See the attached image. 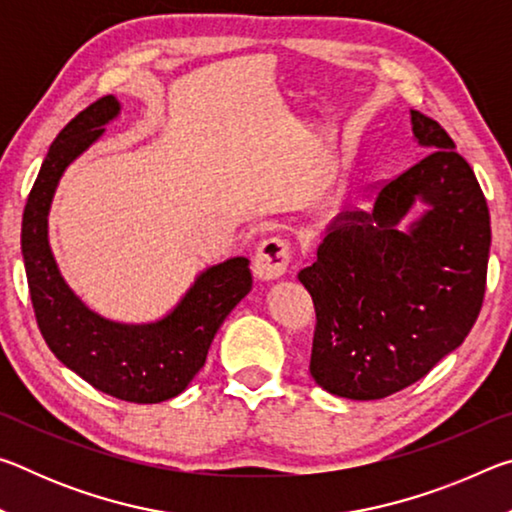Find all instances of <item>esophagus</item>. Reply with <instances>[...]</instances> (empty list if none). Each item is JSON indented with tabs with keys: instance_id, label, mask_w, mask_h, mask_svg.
Here are the masks:
<instances>
[{
	"instance_id": "esophagus-1",
	"label": "esophagus",
	"mask_w": 512,
	"mask_h": 512,
	"mask_svg": "<svg viewBox=\"0 0 512 512\" xmlns=\"http://www.w3.org/2000/svg\"><path fill=\"white\" fill-rule=\"evenodd\" d=\"M291 255H293V248L287 239H280V237L266 239L257 248L253 271L259 280L264 282L280 280V277L287 275L289 271Z\"/></svg>"
}]
</instances>
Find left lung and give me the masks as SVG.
Masks as SVG:
<instances>
[{
    "instance_id": "8db88e82",
    "label": "left lung",
    "mask_w": 512,
    "mask_h": 512,
    "mask_svg": "<svg viewBox=\"0 0 512 512\" xmlns=\"http://www.w3.org/2000/svg\"><path fill=\"white\" fill-rule=\"evenodd\" d=\"M429 155L379 187L366 212L325 228L298 280L314 298L309 372L348 400H381L422 379L470 334L490 255L488 203L438 121L411 110ZM415 204L423 212L406 229Z\"/></svg>"
}]
</instances>
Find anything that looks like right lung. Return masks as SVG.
<instances>
[{
	"mask_svg": "<svg viewBox=\"0 0 512 512\" xmlns=\"http://www.w3.org/2000/svg\"><path fill=\"white\" fill-rule=\"evenodd\" d=\"M121 112L103 97L58 133L22 216V257L38 327L65 368L97 391L135 404H158L185 391L205 366L223 320L253 289L246 257L203 268L176 305L149 323H121L85 305L60 273L49 244V210L60 178Z\"/></svg>",
	"mask_w": 512,
	"mask_h": 512,
	"instance_id": "obj_1",
	"label": "right lung"
}]
</instances>
